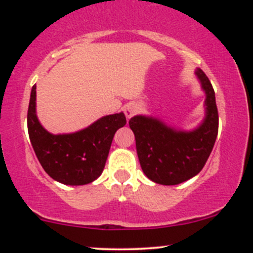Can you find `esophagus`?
Listing matches in <instances>:
<instances>
[{
	"mask_svg": "<svg viewBox=\"0 0 253 253\" xmlns=\"http://www.w3.org/2000/svg\"><path fill=\"white\" fill-rule=\"evenodd\" d=\"M136 110H138V108H136L135 104H127V106L125 107L124 112H125V115H126L127 118H130L135 114Z\"/></svg>",
	"mask_w": 253,
	"mask_h": 253,
	"instance_id": "34e87169",
	"label": "esophagus"
}]
</instances>
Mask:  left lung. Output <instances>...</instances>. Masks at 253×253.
Here are the masks:
<instances>
[{"label":"left lung","instance_id":"8db88e82","mask_svg":"<svg viewBox=\"0 0 253 253\" xmlns=\"http://www.w3.org/2000/svg\"><path fill=\"white\" fill-rule=\"evenodd\" d=\"M196 75L207 95V115L199 128L177 132L157 119L141 115L129 120L141 169L151 181L159 184H179L197 175L215 144L219 129L215 92L201 69H197Z\"/></svg>","mask_w":253,"mask_h":253}]
</instances>
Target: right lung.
<instances>
[{
  "label": "right lung",
  "instance_id": "right-lung-1",
  "mask_svg": "<svg viewBox=\"0 0 253 253\" xmlns=\"http://www.w3.org/2000/svg\"><path fill=\"white\" fill-rule=\"evenodd\" d=\"M36 85L27 113L28 134L37 158L48 176L66 185H83L102 173L115 132L126 125L124 113L107 115L88 128L53 135L38 121Z\"/></svg>",
  "mask_w": 253,
  "mask_h": 253
}]
</instances>
